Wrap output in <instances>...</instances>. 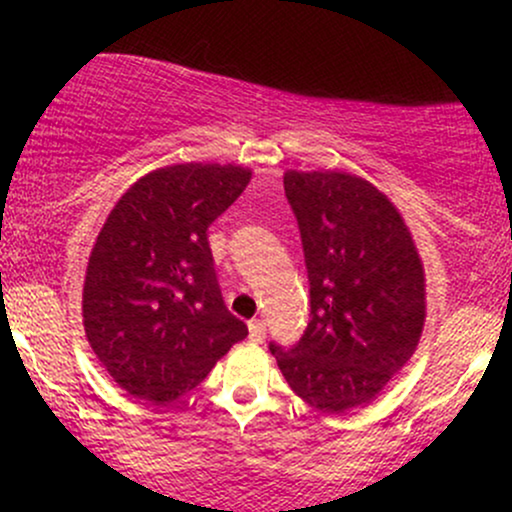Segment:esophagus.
Instances as JSON below:
<instances>
[{
  "instance_id": "obj_1",
  "label": "esophagus",
  "mask_w": 512,
  "mask_h": 512,
  "mask_svg": "<svg viewBox=\"0 0 512 512\" xmlns=\"http://www.w3.org/2000/svg\"><path fill=\"white\" fill-rule=\"evenodd\" d=\"M250 339L252 342L262 344L264 337H267V325H264V320H250Z\"/></svg>"
}]
</instances>
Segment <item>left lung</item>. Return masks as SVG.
I'll use <instances>...</instances> for the list:
<instances>
[{
	"mask_svg": "<svg viewBox=\"0 0 512 512\" xmlns=\"http://www.w3.org/2000/svg\"><path fill=\"white\" fill-rule=\"evenodd\" d=\"M284 190L310 284L301 342L269 344L310 407L346 414L380 395L416 351L426 320L424 264L395 204L337 170H286Z\"/></svg>",
	"mask_w": 512,
	"mask_h": 512,
	"instance_id": "8db88e82",
	"label": "left lung"
}]
</instances>
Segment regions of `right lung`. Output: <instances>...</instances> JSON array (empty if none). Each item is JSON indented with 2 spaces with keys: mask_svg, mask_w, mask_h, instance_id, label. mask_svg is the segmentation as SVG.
Segmentation results:
<instances>
[{
  "mask_svg": "<svg viewBox=\"0 0 512 512\" xmlns=\"http://www.w3.org/2000/svg\"><path fill=\"white\" fill-rule=\"evenodd\" d=\"M250 178V168L233 163L158 168L105 219L81 308L93 354L129 395L173 402L248 337L223 303L207 231Z\"/></svg>",
  "mask_w": 512,
  "mask_h": 512,
  "instance_id": "1",
  "label": "right lung"
}]
</instances>
